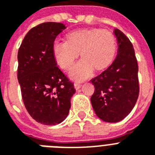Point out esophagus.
I'll use <instances>...</instances> for the list:
<instances>
[{"label":"esophagus","instance_id":"esophagus-1","mask_svg":"<svg viewBox=\"0 0 155 155\" xmlns=\"http://www.w3.org/2000/svg\"><path fill=\"white\" fill-rule=\"evenodd\" d=\"M74 85L75 89L78 90L79 88H81V87L82 86V84H80V83H78V82H76V83H74Z\"/></svg>","mask_w":155,"mask_h":155}]
</instances>
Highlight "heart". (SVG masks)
Returning <instances> with one entry per match:
<instances>
[{
    "instance_id": "heart-1",
    "label": "heart",
    "mask_w": 155,
    "mask_h": 155,
    "mask_svg": "<svg viewBox=\"0 0 155 155\" xmlns=\"http://www.w3.org/2000/svg\"><path fill=\"white\" fill-rule=\"evenodd\" d=\"M116 51L115 36L110 31L97 28H82L71 31L65 36V42L56 41L53 54L62 69L73 68L79 53L82 59L70 72L72 80L81 81L92 75L94 69L103 71L112 64Z\"/></svg>"
}]
</instances>
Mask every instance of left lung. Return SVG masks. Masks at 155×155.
<instances>
[{"label":"left lung","instance_id":"left-lung-1","mask_svg":"<svg viewBox=\"0 0 155 155\" xmlns=\"http://www.w3.org/2000/svg\"><path fill=\"white\" fill-rule=\"evenodd\" d=\"M117 56L107 69L91 79L94 92L91 97L93 109L100 120L117 123L130 113L139 95L138 65L130 39L114 28Z\"/></svg>","mask_w":155,"mask_h":155}]
</instances>
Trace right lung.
<instances>
[{"label":"right lung","mask_w":155,"mask_h":155,"mask_svg":"<svg viewBox=\"0 0 155 155\" xmlns=\"http://www.w3.org/2000/svg\"><path fill=\"white\" fill-rule=\"evenodd\" d=\"M66 28L57 22L34 27L25 36L18 53V80L23 102L30 116L44 125H57L67 118L76 91L53 54L56 37Z\"/></svg>","instance_id":"add662e5"}]
</instances>
